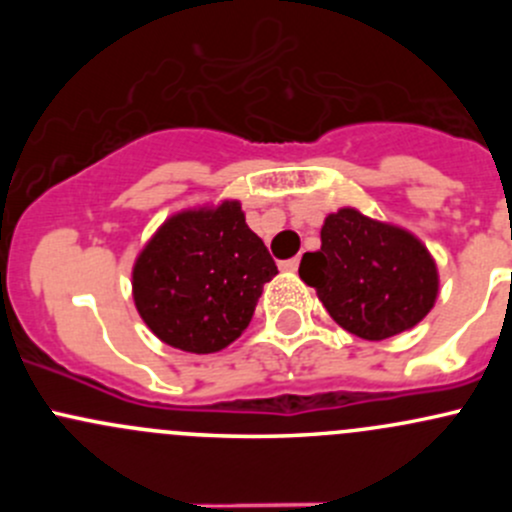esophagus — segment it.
I'll use <instances>...</instances> for the list:
<instances>
[{"mask_svg": "<svg viewBox=\"0 0 512 512\" xmlns=\"http://www.w3.org/2000/svg\"><path fill=\"white\" fill-rule=\"evenodd\" d=\"M280 267H282V270H287V272H297L299 257H292V260H285Z\"/></svg>", "mask_w": 512, "mask_h": 512, "instance_id": "esophagus-1", "label": "esophagus"}]
</instances>
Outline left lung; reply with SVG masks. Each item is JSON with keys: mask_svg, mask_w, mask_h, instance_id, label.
Masks as SVG:
<instances>
[{"mask_svg": "<svg viewBox=\"0 0 512 512\" xmlns=\"http://www.w3.org/2000/svg\"><path fill=\"white\" fill-rule=\"evenodd\" d=\"M322 247L304 252L299 277L329 317L369 342L414 329L438 297V267L406 227L339 208L324 218Z\"/></svg>", "mask_w": 512, "mask_h": 512, "instance_id": "left-lung-1", "label": "left lung"}]
</instances>
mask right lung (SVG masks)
<instances>
[{
    "label": "right lung",
    "mask_w": 512,
    "mask_h": 512,
    "mask_svg": "<svg viewBox=\"0 0 512 512\" xmlns=\"http://www.w3.org/2000/svg\"><path fill=\"white\" fill-rule=\"evenodd\" d=\"M275 275L240 200H218L173 213L153 232L133 262V302L163 344L215 354L245 332Z\"/></svg>",
    "instance_id": "1"
}]
</instances>
